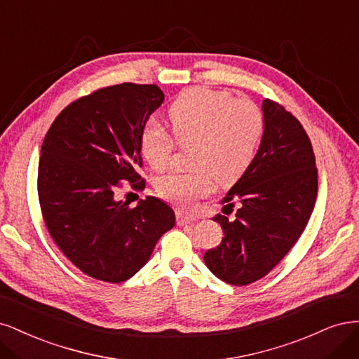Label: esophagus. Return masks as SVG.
Here are the masks:
<instances>
[{
	"label": "esophagus",
	"instance_id": "34e87169",
	"mask_svg": "<svg viewBox=\"0 0 359 359\" xmlns=\"http://www.w3.org/2000/svg\"><path fill=\"white\" fill-rule=\"evenodd\" d=\"M176 219H177V225H188L195 221L194 216H191L188 213H182V212L176 213Z\"/></svg>",
	"mask_w": 359,
	"mask_h": 359
}]
</instances>
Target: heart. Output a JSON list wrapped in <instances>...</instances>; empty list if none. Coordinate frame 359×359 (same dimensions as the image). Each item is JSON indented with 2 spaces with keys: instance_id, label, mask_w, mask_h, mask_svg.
<instances>
[{
  "instance_id": "heart-1",
  "label": "heart",
  "mask_w": 359,
  "mask_h": 359,
  "mask_svg": "<svg viewBox=\"0 0 359 359\" xmlns=\"http://www.w3.org/2000/svg\"><path fill=\"white\" fill-rule=\"evenodd\" d=\"M165 121L179 144L191 143L192 171H172L156 182L158 194L167 201L189 209L219 184H231L243 176L264 133L261 109L246 100H236L228 90L191 88L170 104ZM175 141L159 125L147 123L140 135V152L154 170L165 168Z\"/></svg>"
}]
</instances>
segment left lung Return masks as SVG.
Returning a JSON list of instances; mask_svg holds the SVG:
<instances>
[{
    "mask_svg": "<svg viewBox=\"0 0 359 359\" xmlns=\"http://www.w3.org/2000/svg\"><path fill=\"white\" fill-rule=\"evenodd\" d=\"M262 114L258 152L222 200L229 213L237 203V213L215 217L225 237L204 253L209 270L236 286L259 280L283 259L318 196L315 154L303 125L271 100L262 101Z\"/></svg>",
    "mask_w": 359,
    "mask_h": 359,
    "instance_id": "obj_1",
    "label": "left lung"
}]
</instances>
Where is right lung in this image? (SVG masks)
<instances>
[{
    "mask_svg": "<svg viewBox=\"0 0 359 359\" xmlns=\"http://www.w3.org/2000/svg\"><path fill=\"white\" fill-rule=\"evenodd\" d=\"M164 102L156 85L102 88L67 106L41 146L39 200L56 246L97 280H128L175 226L171 207L155 196L114 198L121 182L143 189L140 135Z\"/></svg>",
    "mask_w": 359,
    "mask_h": 359,
    "instance_id": "obj_1",
    "label": "right lung"
}]
</instances>
